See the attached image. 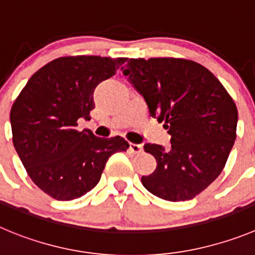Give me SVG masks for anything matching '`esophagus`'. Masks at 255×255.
<instances>
[{
	"mask_svg": "<svg viewBox=\"0 0 255 255\" xmlns=\"http://www.w3.org/2000/svg\"><path fill=\"white\" fill-rule=\"evenodd\" d=\"M129 149L130 152L135 154H139L143 152V146L142 144H135V143H129Z\"/></svg>",
	"mask_w": 255,
	"mask_h": 255,
	"instance_id": "esophagus-1",
	"label": "esophagus"
}]
</instances>
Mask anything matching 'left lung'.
Wrapping results in <instances>:
<instances>
[{
	"label": "left lung",
	"mask_w": 255,
	"mask_h": 255,
	"mask_svg": "<svg viewBox=\"0 0 255 255\" xmlns=\"http://www.w3.org/2000/svg\"><path fill=\"white\" fill-rule=\"evenodd\" d=\"M122 70L171 134L170 149L144 144L157 167L142 185L167 201L194 199L227 163L237 138L234 101L210 70L187 59H129Z\"/></svg>",
	"instance_id": "8db88e82"
}]
</instances>
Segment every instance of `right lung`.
<instances>
[{
    "label": "right lung",
    "instance_id": "right-lung-1",
    "mask_svg": "<svg viewBox=\"0 0 255 255\" xmlns=\"http://www.w3.org/2000/svg\"><path fill=\"white\" fill-rule=\"evenodd\" d=\"M126 61L58 58L39 69L16 98L9 113L13 146L31 180L52 199L69 201L89 192L109 157L129 147L120 135L101 138L77 129L79 118L90 120L95 87Z\"/></svg>",
    "mask_w": 255,
    "mask_h": 255
}]
</instances>
